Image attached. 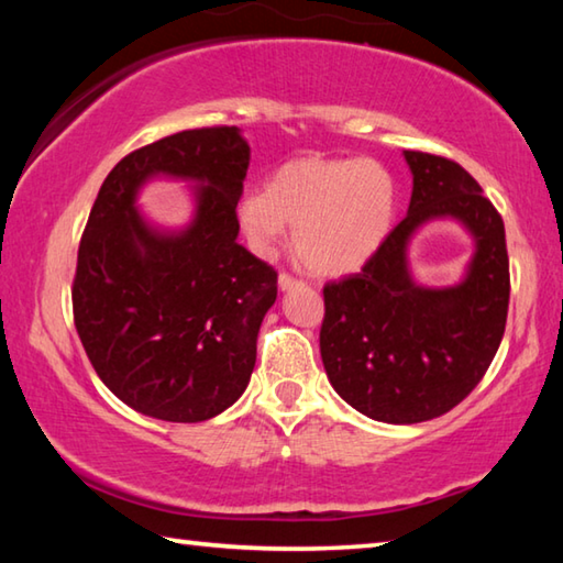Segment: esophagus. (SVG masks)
I'll list each match as a JSON object with an SVG mask.
<instances>
[{
	"instance_id": "obj_1",
	"label": "esophagus",
	"mask_w": 563,
	"mask_h": 563,
	"mask_svg": "<svg viewBox=\"0 0 563 563\" xmlns=\"http://www.w3.org/2000/svg\"><path fill=\"white\" fill-rule=\"evenodd\" d=\"M278 285H280V290H292V288H302V280H298V278H292L290 273H280V278H278Z\"/></svg>"
}]
</instances>
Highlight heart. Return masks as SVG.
<instances>
[{
  "label": "heart",
  "mask_w": 563,
  "mask_h": 563,
  "mask_svg": "<svg viewBox=\"0 0 563 563\" xmlns=\"http://www.w3.org/2000/svg\"><path fill=\"white\" fill-rule=\"evenodd\" d=\"M389 170L367 158H295L238 203V225L255 253L280 243L295 225L292 251L305 268L342 275L365 265L395 221Z\"/></svg>",
  "instance_id": "heart-1"
}]
</instances>
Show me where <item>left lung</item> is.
Wrapping results in <instances>:
<instances>
[{
	"mask_svg": "<svg viewBox=\"0 0 563 563\" xmlns=\"http://www.w3.org/2000/svg\"><path fill=\"white\" fill-rule=\"evenodd\" d=\"M412 198L362 271L322 288L320 355L330 385L357 412L415 424L450 412L479 385L507 328L509 255L504 221L454 161L405 151ZM454 217L473 233L475 255L452 289L417 286L406 245L417 227Z\"/></svg>",
	"mask_w": 563,
	"mask_h": 563,
	"instance_id": "obj_1",
	"label": "left lung"
}]
</instances>
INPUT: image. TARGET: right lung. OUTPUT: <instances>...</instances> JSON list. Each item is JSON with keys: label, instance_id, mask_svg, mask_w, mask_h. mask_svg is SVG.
<instances>
[{"label": "right lung", "instance_id": "add662e5", "mask_svg": "<svg viewBox=\"0 0 563 563\" xmlns=\"http://www.w3.org/2000/svg\"><path fill=\"white\" fill-rule=\"evenodd\" d=\"M247 164L235 126L190 129L131 151L99 188L76 258L74 325L101 383L141 415L203 422L251 379L278 273L235 241ZM154 175L197 184L184 232L137 213V188Z\"/></svg>", "mask_w": 563, "mask_h": 563}]
</instances>
